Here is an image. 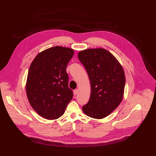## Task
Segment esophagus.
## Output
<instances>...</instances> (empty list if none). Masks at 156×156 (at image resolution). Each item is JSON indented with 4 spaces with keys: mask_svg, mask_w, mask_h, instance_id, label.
Returning <instances> with one entry per match:
<instances>
[{
    "mask_svg": "<svg viewBox=\"0 0 156 156\" xmlns=\"http://www.w3.org/2000/svg\"><path fill=\"white\" fill-rule=\"evenodd\" d=\"M78 92H79L78 90H75L73 91V94L74 95H77L78 94Z\"/></svg>",
    "mask_w": 156,
    "mask_h": 156,
    "instance_id": "1",
    "label": "esophagus"
}]
</instances>
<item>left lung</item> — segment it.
I'll use <instances>...</instances> for the list:
<instances>
[{
	"instance_id": "obj_1",
	"label": "left lung",
	"mask_w": 156,
	"mask_h": 156,
	"mask_svg": "<svg viewBox=\"0 0 156 156\" xmlns=\"http://www.w3.org/2000/svg\"><path fill=\"white\" fill-rule=\"evenodd\" d=\"M91 83L90 98L82 107L84 113L94 119L108 116L122 101L125 75L114 56L105 49H87L78 53Z\"/></svg>"
}]
</instances>
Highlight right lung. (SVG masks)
Masks as SVG:
<instances>
[{"mask_svg": "<svg viewBox=\"0 0 156 156\" xmlns=\"http://www.w3.org/2000/svg\"><path fill=\"white\" fill-rule=\"evenodd\" d=\"M73 53L72 49L55 46L41 52L30 66L27 97L35 112L46 119L61 117L73 97L66 69Z\"/></svg>", "mask_w": 156, "mask_h": 156, "instance_id": "right-lung-1", "label": "right lung"}]
</instances>
